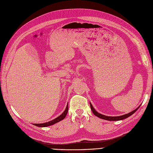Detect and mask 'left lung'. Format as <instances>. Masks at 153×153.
<instances>
[{"label": "left lung", "mask_w": 153, "mask_h": 153, "mask_svg": "<svg viewBox=\"0 0 153 153\" xmlns=\"http://www.w3.org/2000/svg\"><path fill=\"white\" fill-rule=\"evenodd\" d=\"M140 105H139L137 108L131 111L130 113H128V114H125V115H121V116H117V117H110V116H106V115H104L103 114H100V113H98L97 110H96L94 107L93 106V105H91V103H90V106H91V109L93 113V114L95 115L98 117V118H101V119H103V120H110V121H118V120H124L126 119V118H128V117L131 116L132 115H133L134 113L140 107Z\"/></svg>", "instance_id": "left-lung-1"}]
</instances>
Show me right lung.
<instances>
[{
	"instance_id": "1",
	"label": "right lung",
	"mask_w": 153,
	"mask_h": 153,
	"mask_svg": "<svg viewBox=\"0 0 153 153\" xmlns=\"http://www.w3.org/2000/svg\"><path fill=\"white\" fill-rule=\"evenodd\" d=\"M67 112H68V104L67 105V106H66L65 110H64V111L62 113V114L60 115H59L58 117H56V118H55V119L51 120L50 122H48L43 123H34L33 125H35V126H36L37 127H48V126L54 125L55 123H57V122L62 120L63 119H64L65 117L67 115Z\"/></svg>"
}]
</instances>
